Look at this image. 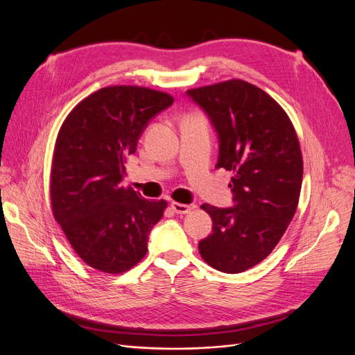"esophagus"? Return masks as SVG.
I'll return each mask as SVG.
<instances>
[{
    "label": "esophagus",
    "mask_w": 355,
    "mask_h": 355,
    "mask_svg": "<svg viewBox=\"0 0 355 355\" xmlns=\"http://www.w3.org/2000/svg\"><path fill=\"white\" fill-rule=\"evenodd\" d=\"M171 209L177 213V214H187L191 210V206H187V204H181L177 201L171 202Z\"/></svg>",
    "instance_id": "esophagus-1"
}]
</instances>
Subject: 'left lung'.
<instances>
[{"label":"left lung","mask_w":355,"mask_h":355,"mask_svg":"<svg viewBox=\"0 0 355 355\" xmlns=\"http://www.w3.org/2000/svg\"><path fill=\"white\" fill-rule=\"evenodd\" d=\"M187 95L217 130L216 168L233 173L234 206H201L213 233L198 250L220 272H245L270 254L295 216L304 174L300 141L282 106L249 82L232 79Z\"/></svg>","instance_id":"1"}]
</instances>
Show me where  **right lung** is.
I'll return each instance as SVG.
<instances>
[{
	"label": "right lung",
	"mask_w": 355,
	"mask_h": 355,
	"mask_svg": "<svg viewBox=\"0 0 355 355\" xmlns=\"http://www.w3.org/2000/svg\"><path fill=\"white\" fill-rule=\"evenodd\" d=\"M168 93L107 86L71 109L54 145L50 200L73 250L99 272L119 275L139 263L165 200L122 187L125 162L148 122L171 106Z\"/></svg>",
	"instance_id": "add662e5"
}]
</instances>
